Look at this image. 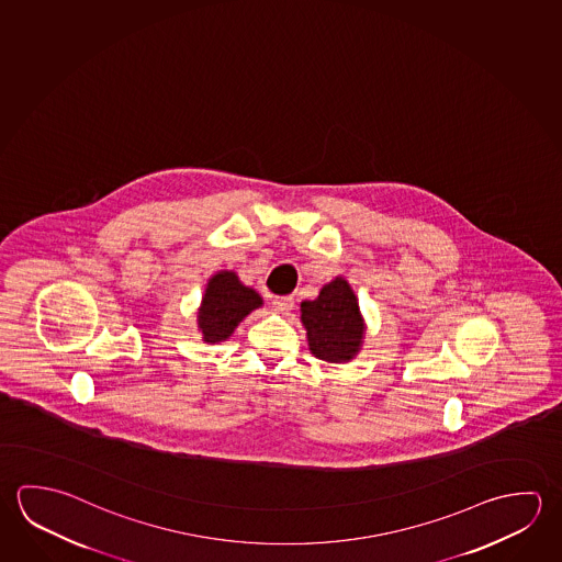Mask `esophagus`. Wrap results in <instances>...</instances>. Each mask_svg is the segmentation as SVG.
<instances>
[{"label": "esophagus", "mask_w": 562, "mask_h": 562, "mask_svg": "<svg viewBox=\"0 0 562 562\" xmlns=\"http://www.w3.org/2000/svg\"><path fill=\"white\" fill-rule=\"evenodd\" d=\"M272 307L277 310L278 314H288L294 310V297L292 295H280L272 300Z\"/></svg>", "instance_id": "esophagus-1"}]
</instances>
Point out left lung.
<instances>
[{"label":"left lung","mask_w":562,"mask_h":562,"mask_svg":"<svg viewBox=\"0 0 562 562\" xmlns=\"http://www.w3.org/2000/svg\"><path fill=\"white\" fill-rule=\"evenodd\" d=\"M307 347L317 359L327 363H349L363 347V315L353 288L337 277L319 290L315 300L300 304Z\"/></svg>","instance_id":"left-lung-1"}]
</instances>
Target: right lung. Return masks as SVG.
I'll return each instance as SVG.
<instances>
[{"instance_id": "1", "label": "right lung", "mask_w": 562, "mask_h": 562, "mask_svg": "<svg viewBox=\"0 0 562 562\" xmlns=\"http://www.w3.org/2000/svg\"><path fill=\"white\" fill-rule=\"evenodd\" d=\"M262 295L240 282L235 270L209 278L198 310V329L209 345L227 341L250 312L262 307Z\"/></svg>"}]
</instances>
